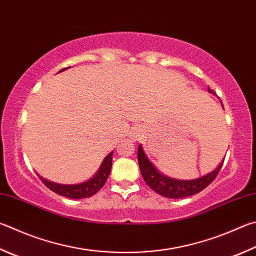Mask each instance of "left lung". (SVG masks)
<instances>
[{"instance_id":"obj_1","label":"left lung","mask_w":256,"mask_h":256,"mask_svg":"<svg viewBox=\"0 0 256 256\" xmlns=\"http://www.w3.org/2000/svg\"><path fill=\"white\" fill-rule=\"evenodd\" d=\"M208 92H212V94L215 95V92L212 90H209V87ZM222 108H224V106H222ZM138 161L143 179L148 187L152 190H154L156 194H161V196L172 199L189 197L192 196V194L200 192L209 184L212 182V180L216 178L222 164H224V159H222V161L217 166V168L215 170H212V172H209L205 176H199L197 179L179 180L170 178V176L160 172V171L156 168V166L148 160L146 152L143 150L142 144H140L138 148Z\"/></svg>"}]
</instances>
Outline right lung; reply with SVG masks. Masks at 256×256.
Here are the masks:
<instances>
[{
	"label": "right lung",
	"mask_w": 256,
	"mask_h": 256,
	"mask_svg": "<svg viewBox=\"0 0 256 256\" xmlns=\"http://www.w3.org/2000/svg\"><path fill=\"white\" fill-rule=\"evenodd\" d=\"M64 69L67 68H64L60 72L64 70ZM112 159H113V151L110 152L108 156H105V159L103 160V162H102V164L100 166V169L97 170V172L92 176L90 179L85 181V182H80L76 184H62L52 182V181L44 179L39 174L38 176L41 179V181L44 184V186H47L50 190H52L54 192L60 194V196L72 198V199L88 198V197H92V194H95L105 184L106 180H108V176L110 174V169H112Z\"/></svg>",
	"instance_id": "right-lung-1"
}]
</instances>
